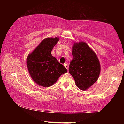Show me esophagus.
Returning a JSON list of instances; mask_svg holds the SVG:
<instances>
[{
  "label": "esophagus",
  "mask_w": 124,
  "mask_h": 124,
  "mask_svg": "<svg viewBox=\"0 0 124 124\" xmlns=\"http://www.w3.org/2000/svg\"><path fill=\"white\" fill-rule=\"evenodd\" d=\"M63 65H64V66H65V68H66V69H67V70H68V65H67V63H65Z\"/></svg>",
  "instance_id": "1"
}]
</instances>
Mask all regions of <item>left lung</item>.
<instances>
[{
    "label": "left lung",
    "instance_id": "left-lung-1",
    "mask_svg": "<svg viewBox=\"0 0 124 124\" xmlns=\"http://www.w3.org/2000/svg\"><path fill=\"white\" fill-rule=\"evenodd\" d=\"M72 55L69 73L76 86L82 90H87L99 78L101 71L100 61L94 51L83 41L74 42Z\"/></svg>",
    "mask_w": 124,
    "mask_h": 124
}]
</instances>
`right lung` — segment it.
<instances>
[{
	"instance_id": "right-lung-1",
	"label": "right lung",
	"mask_w": 124,
	"mask_h": 124,
	"mask_svg": "<svg viewBox=\"0 0 124 124\" xmlns=\"http://www.w3.org/2000/svg\"><path fill=\"white\" fill-rule=\"evenodd\" d=\"M59 38H46L28 55L27 66L32 79L39 86L49 87L57 82L67 69L51 54Z\"/></svg>"
}]
</instances>
